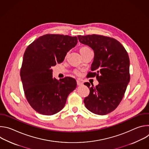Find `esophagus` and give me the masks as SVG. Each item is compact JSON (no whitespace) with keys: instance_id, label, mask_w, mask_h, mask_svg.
<instances>
[{"instance_id":"obj_1","label":"esophagus","mask_w":149,"mask_h":149,"mask_svg":"<svg viewBox=\"0 0 149 149\" xmlns=\"http://www.w3.org/2000/svg\"><path fill=\"white\" fill-rule=\"evenodd\" d=\"M77 83L78 86H81V85L83 84L82 82H81V81L80 80H79V79H77Z\"/></svg>"}]
</instances>
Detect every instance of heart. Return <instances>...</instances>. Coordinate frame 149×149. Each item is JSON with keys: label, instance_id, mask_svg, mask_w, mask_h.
I'll return each instance as SVG.
<instances>
[{"label": "heart", "instance_id": "heart-1", "mask_svg": "<svg viewBox=\"0 0 149 149\" xmlns=\"http://www.w3.org/2000/svg\"><path fill=\"white\" fill-rule=\"evenodd\" d=\"M91 49H90V48H89V47H87V46H84V47H81V48H80V53H81V54H84V53H85V52H87V51H90ZM74 73L75 74V75H78V76H79V75H81V71L80 70H78V69H75V70H74Z\"/></svg>", "mask_w": 149, "mask_h": 149}]
</instances>
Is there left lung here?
I'll return each mask as SVG.
<instances>
[{
    "instance_id": "1",
    "label": "left lung",
    "mask_w": 149,
    "mask_h": 149,
    "mask_svg": "<svg viewBox=\"0 0 149 149\" xmlns=\"http://www.w3.org/2000/svg\"><path fill=\"white\" fill-rule=\"evenodd\" d=\"M81 43L88 45L94 52L89 77L96 76L99 84L90 87V94L84 100L86 108L98 115L114 110L121 101L130 76V59L127 52L117 40L102 35L78 36Z\"/></svg>"
}]
</instances>
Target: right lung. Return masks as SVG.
Instances as JSON below:
<instances>
[{
  "mask_svg": "<svg viewBox=\"0 0 149 149\" xmlns=\"http://www.w3.org/2000/svg\"><path fill=\"white\" fill-rule=\"evenodd\" d=\"M77 42V36L46 34L26 49L20 75L26 100L38 113L51 116L58 113L75 89L74 78H53L51 68L63 62Z\"/></svg>",
  "mask_w": 149,
  "mask_h": 149,
  "instance_id": "1",
  "label": "right lung"
}]
</instances>
